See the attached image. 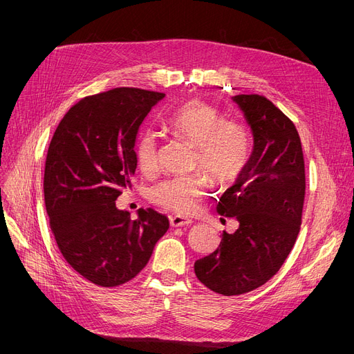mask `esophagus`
<instances>
[{
	"mask_svg": "<svg viewBox=\"0 0 354 354\" xmlns=\"http://www.w3.org/2000/svg\"><path fill=\"white\" fill-rule=\"evenodd\" d=\"M169 222H171V227H174V228H178V227H188V225L192 224L191 219L179 216V215L171 216V218H169Z\"/></svg>",
	"mask_w": 354,
	"mask_h": 354,
	"instance_id": "1",
	"label": "esophagus"
}]
</instances>
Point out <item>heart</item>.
Returning a JSON list of instances; mask_svg holds the SVG:
<instances>
[{"mask_svg": "<svg viewBox=\"0 0 354 354\" xmlns=\"http://www.w3.org/2000/svg\"><path fill=\"white\" fill-rule=\"evenodd\" d=\"M166 127L176 138L195 147V166L207 172L215 185H228L243 172L250 156V133L244 124L225 120L221 111L201 100L179 107L166 119ZM136 158L143 172H152L158 162L153 133H143L136 145ZM205 175L172 178L152 189L151 199L160 208L189 215L208 189Z\"/></svg>", "mask_w": 354, "mask_h": 354, "instance_id": "heart-1", "label": "heart"}]
</instances>
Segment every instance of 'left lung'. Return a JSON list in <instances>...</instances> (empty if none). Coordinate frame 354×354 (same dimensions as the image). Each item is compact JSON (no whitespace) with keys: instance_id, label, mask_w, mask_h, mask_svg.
Returning <instances> with one entry per match:
<instances>
[{"instance_id":"obj_1","label":"left lung","mask_w":354,"mask_h":354,"mask_svg":"<svg viewBox=\"0 0 354 354\" xmlns=\"http://www.w3.org/2000/svg\"><path fill=\"white\" fill-rule=\"evenodd\" d=\"M232 100L251 127V156L216 211L235 218L238 230L222 232L219 247L195 263L198 280L222 295L266 284L281 268L300 232L306 195L304 156L294 123L259 95Z\"/></svg>"}]
</instances>
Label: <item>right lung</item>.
I'll list each match as a JSON object with an SVG mask.
<instances>
[{
  "label": "right lung",
  "mask_w": 354,
  "mask_h": 354,
  "mask_svg": "<svg viewBox=\"0 0 354 354\" xmlns=\"http://www.w3.org/2000/svg\"><path fill=\"white\" fill-rule=\"evenodd\" d=\"M163 93L118 87L74 104L55 129L44 169L50 228L66 261L86 280L118 287L147 264L169 219L152 208L138 219L116 207L130 188L139 127Z\"/></svg>",
  "instance_id": "right-lung-1"
}]
</instances>
